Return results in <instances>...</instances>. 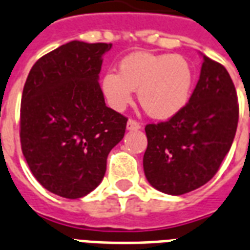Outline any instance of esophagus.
I'll use <instances>...</instances> for the list:
<instances>
[{"mask_svg":"<svg viewBox=\"0 0 250 250\" xmlns=\"http://www.w3.org/2000/svg\"><path fill=\"white\" fill-rule=\"evenodd\" d=\"M139 128H142V125L139 122H136L135 119H128V122H127V129H129V131H136Z\"/></svg>","mask_w":250,"mask_h":250,"instance_id":"34e87169","label":"esophagus"}]
</instances>
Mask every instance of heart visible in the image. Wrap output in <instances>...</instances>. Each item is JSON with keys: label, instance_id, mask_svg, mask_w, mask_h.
I'll return each mask as SVG.
<instances>
[{"label": "heart", "instance_id": "1", "mask_svg": "<svg viewBox=\"0 0 250 250\" xmlns=\"http://www.w3.org/2000/svg\"><path fill=\"white\" fill-rule=\"evenodd\" d=\"M194 85L191 64L180 55L133 52L108 70L101 89L110 107L121 111L132 102L133 90L144 111L155 119H169L188 104Z\"/></svg>", "mask_w": 250, "mask_h": 250}]
</instances>
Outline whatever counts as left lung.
Here are the masks:
<instances>
[{
    "label": "left lung",
    "instance_id": "left-lung-1",
    "mask_svg": "<svg viewBox=\"0 0 250 250\" xmlns=\"http://www.w3.org/2000/svg\"><path fill=\"white\" fill-rule=\"evenodd\" d=\"M239 122L235 85L222 64L203 56L186 107L167 122L146 125L143 167L159 191L182 195L207 184L229 152Z\"/></svg>",
    "mask_w": 250,
    "mask_h": 250
}]
</instances>
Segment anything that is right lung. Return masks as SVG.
I'll use <instances>...</instances> for the list:
<instances>
[{"instance_id": "add662e5", "label": "right lung", "mask_w": 250, "mask_h": 250, "mask_svg": "<svg viewBox=\"0 0 250 250\" xmlns=\"http://www.w3.org/2000/svg\"><path fill=\"white\" fill-rule=\"evenodd\" d=\"M111 43L73 41L42 56L21 102V146L30 170L51 193L79 199L104 178L127 118L104 104L100 72Z\"/></svg>"}]
</instances>
